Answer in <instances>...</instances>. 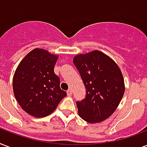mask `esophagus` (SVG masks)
Returning <instances> with one entry per match:
<instances>
[{"instance_id":"obj_1","label":"esophagus","mask_w":147,"mask_h":147,"mask_svg":"<svg viewBox=\"0 0 147 147\" xmlns=\"http://www.w3.org/2000/svg\"><path fill=\"white\" fill-rule=\"evenodd\" d=\"M71 88H69V89L67 90V94H68V96H71Z\"/></svg>"}]
</instances>
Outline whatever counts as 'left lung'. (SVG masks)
Masks as SVG:
<instances>
[{"label":"left lung","mask_w":147,"mask_h":147,"mask_svg":"<svg viewBox=\"0 0 147 147\" xmlns=\"http://www.w3.org/2000/svg\"><path fill=\"white\" fill-rule=\"evenodd\" d=\"M73 63L86 89L85 99L76 102L79 116L88 123L105 121L115 111L124 94L121 69L98 50L76 55Z\"/></svg>","instance_id":"obj_1"}]
</instances>
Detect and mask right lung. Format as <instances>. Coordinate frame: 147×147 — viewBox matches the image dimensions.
I'll return each mask as SVG.
<instances>
[{
  "mask_svg": "<svg viewBox=\"0 0 147 147\" xmlns=\"http://www.w3.org/2000/svg\"><path fill=\"white\" fill-rule=\"evenodd\" d=\"M58 55L42 49L30 52L18 65L13 78L16 100L22 109L36 117L52 114L66 92L60 88L54 72Z\"/></svg>",
  "mask_w": 147,
  "mask_h": 147,
  "instance_id": "add662e5",
  "label": "right lung"
}]
</instances>
